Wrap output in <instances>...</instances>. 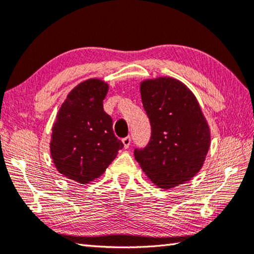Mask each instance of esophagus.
<instances>
[{"mask_svg":"<svg viewBox=\"0 0 254 254\" xmlns=\"http://www.w3.org/2000/svg\"><path fill=\"white\" fill-rule=\"evenodd\" d=\"M122 142H123L124 149H127L128 147H130V144H131V137H130V136L124 137V139L122 140Z\"/></svg>","mask_w":254,"mask_h":254,"instance_id":"obj_1","label":"esophagus"}]
</instances>
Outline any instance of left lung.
<instances>
[{
  "label": "left lung",
  "instance_id": "obj_1",
  "mask_svg": "<svg viewBox=\"0 0 254 254\" xmlns=\"http://www.w3.org/2000/svg\"><path fill=\"white\" fill-rule=\"evenodd\" d=\"M141 100L151 124V139L135 149V160L151 182L169 189L194 178L204 165L210 131L192 92L173 77L145 79Z\"/></svg>",
  "mask_w": 254,
  "mask_h": 254
}]
</instances>
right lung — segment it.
<instances>
[{
	"label": "right lung",
	"mask_w": 254,
	"mask_h": 254,
	"mask_svg": "<svg viewBox=\"0 0 254 254\" xmlns=\"http://www.w3.org/2000/svg\"><path fill=\"white\" fill-rule=\"evenodd\" d=\"M109 84L98 78L72 88L53 126L50 154L60 174L88 184L104 174L123 143L113 133L112 118L103 109Z\"/></svg>",
	"instance_id": "obj_1"
}]
</instances>
